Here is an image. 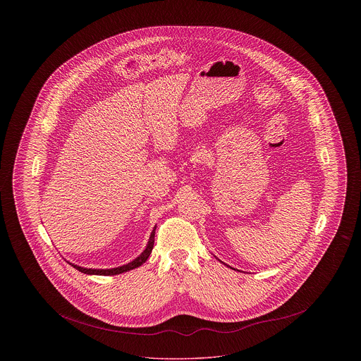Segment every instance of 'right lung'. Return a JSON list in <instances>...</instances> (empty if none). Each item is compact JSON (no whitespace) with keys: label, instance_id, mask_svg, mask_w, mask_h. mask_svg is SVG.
<instances>
[{"label":"right lung","instance_id":"right-lung-1","mask_svg":"<svg viewBox=\"0 0 361 361\" xmlns=\"http://www.w3.org/2000/svg\"><path fill=\"white\" fill-rule=\"evenodd\" d=\"M157 227V226H155ZM155 227L150 234V238L149 242L145 247V250L137 256V258H134L133 261H130L128 264H124L121 267H116V268H111V269H93V268H84V267H80V265H75V264H71L69 262L71 267H74L77 271L86 274V275H99V276H114L119 275L123 272H127V271H131V269H135L137 267H140L143 262H146V259L150 256L152 250H153V246H154V235H155Z\"/></svg>","mask_w":361,"mask_h":361}]
</instances>
